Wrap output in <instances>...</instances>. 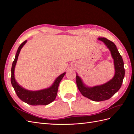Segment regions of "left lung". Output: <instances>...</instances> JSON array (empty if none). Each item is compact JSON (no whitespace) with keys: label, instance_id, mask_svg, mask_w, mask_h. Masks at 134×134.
<instances>
[{"label":"left lung","instance_id":"1","mask_svg":"<svg viewBox=\"0 0 134 134\" xmlns=\"http://www.w3.org/2000/svg\"><path fill=\"white\" fill-rule=\"evenodd\" d=\"M98 40L106 44L111 52L115 66L114 76L107 83L94 87L87 86L78 74H76V76L77 87L82 94L96 102L107 100L118 92L122 85L125 76L123 60L115 44L104 37H99Z\"/></svg>","mask_w":134,"mask_h":134}]
</instances>
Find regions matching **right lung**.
Instances as JSON below:
<instances>
[{"instance_id":"right-lung-1","label":"right lung","mask_w":134,"mask_h":134,"mask_svg":"<svg viewBox=\"0 0 134 134\" xmlns=\"http://www.w3.org/2000/svg\"><path fill=\"white\" fill-rule=\"evenodd\" d=\"M26 41L22 43L19 46L18 50L16 53L15 59L12 64L11 69V83L14 90L17 94L18 98L22 100L23 102L32 106H38V105H47L55 99L57 96L58 87L60 82L63 79L66 72H65L62 74L60 75L55 79L54 83L51 86L43 90L39 91H30L23 88L17 82L14 77V70L16 63H17L19 52L22 48L25 45Z\"/></svg>"}]
</instances>
